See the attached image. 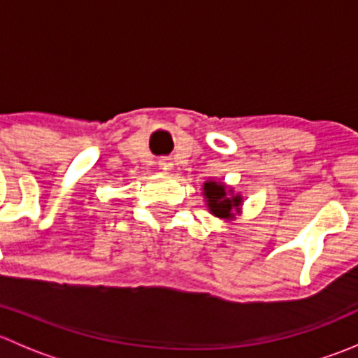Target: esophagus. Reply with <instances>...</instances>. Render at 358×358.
Instances as JSON below:
<instances>
[{
    "label": "esophagus",
    "mask_w": 358,
    "mask_h": 358,
    "mask_svg": "<svg viewBox=\"0 0 358 358\" xmlns=\"http://www.w3.org/2000/svg\"><path fill=\"white\" fill-rule=\"evenodd\" d=\"M159 164H161L162 166V168H171V166H173V162L171 161H169V159H161V161H159Z\"/></svg>",
    "instance_id": "obj_1"
}]
</instances>
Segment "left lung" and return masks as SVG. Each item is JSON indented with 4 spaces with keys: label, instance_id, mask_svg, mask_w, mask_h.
I'll return each mask as SVG.
<instances>
[{
    "label": "left lung",
    "instance_id": "obj_1",
    "mask_svg": "<svg viewBox=\"0 0 358 358\" xmlns=\"http://www.w3.org/2000/svg\"><path fill=\"white\" fill-rule=\"evenodd\" d=\"M202 196H204L208 211L220 220L234 222L236 216L243 211L244 197L236 192L234 187L218 180H206L202 185Z\"/></svg>",
    "mask_w": 358,
    "mask_h": 358
}]
</instances>
